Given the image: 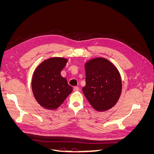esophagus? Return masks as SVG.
<instances>
[{"label": "esophagus", "mask_w": 154, "mask_h": 154, "mask_svg": "<svg viewBox=\"0 0 154 154\" xmlns=\"http://www.w3.org/2000/svg\"><path fill=\"white\" fill-rule=\"evenodd\" d=\"M73 90H74V91H78L79 90H80V88H79L78 87L75 86V87H73Z\"/></svg>", "instance_id": "34e87169"}]
</instances>
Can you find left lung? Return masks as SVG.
Instances as JSON below:
<instances>
[{"instance_id":"1","label":"left lung","mask_w":154,"mask_h":154,"mask_svg":"<svg viewBox=\"0 0 154 154\" xmlns=\"http://www.w3.org/2000/svg\"><path fill=\"white\" fill-rule=\"evenodd\" d=\"M85 69V86L82 91L87 100L97 111L112 108L122 92V79L118 69L103 58L88 61Z\"/></svg>"}]
</instances>
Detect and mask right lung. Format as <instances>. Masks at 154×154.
Returning a JSON list of instances; mask_svg holds the SVG:
<instances>
[{
	"instance_id": "add662e5",
	"label": "right lung",
	"mask_w": 154,
	"mask_h": 154,
	"mask_svg": "<svg viewBox=\"0 0 154 154\" xmlns=\"http://www.w3.org/2000/svg\"><path fill=\"white\" fill-rule=\"evenodd\" d=\"M67 60L51 58L39 65L32 79V90L38 103L47 109H55L71 94L72 88L61 76Z\"/></svg>"
}]
</instances>
